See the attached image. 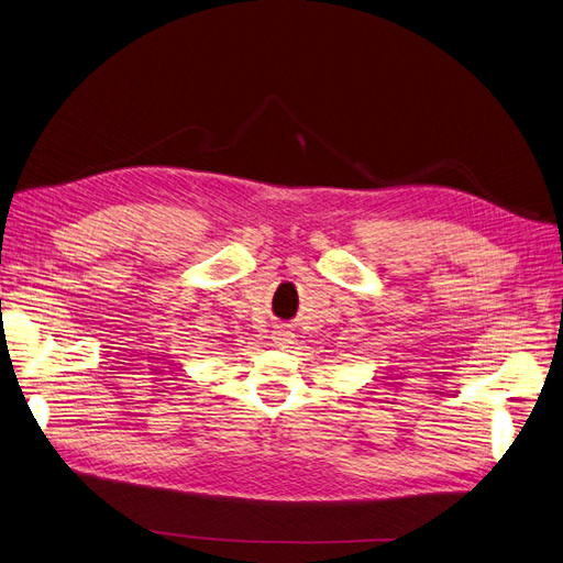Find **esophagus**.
<instances>
[{
	"mask_svg": "<svg viewBox=\"0 0 563 563\" xmlns=\"http://www.w3.org/2000/svg\"><path fill=\"white\" fill-rule=\"evenodd\" d=\"M272 340H275L277 347L288 350V347H294V343H296V333L288 331V327H277L275 335H272Z\"/></svg>",
	"mask_w": 563,
	"mask_h": 563,
	"instance_id": "1",
	"label": "esophagus"
}]
</instances>
